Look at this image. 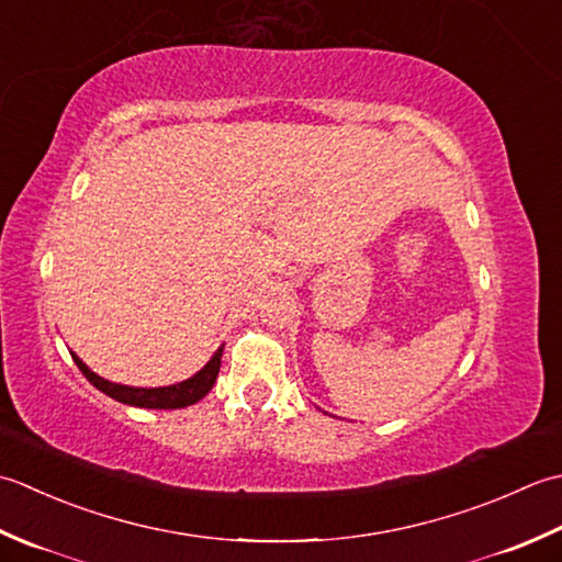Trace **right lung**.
Segmentation results:
<instances>
[{"instance_id":"right-lung-1","label":"right lung","mask_w":562,"mask_h":562,"mask_svg":"<svg viewBox=\"0 0 562 562\" xmlns=\"http://www.w3.org/2000/svg\"><path fill=\"white\" fill-rule=\"evenodd\" d=\"M221 357H223V347L215 351V357L205 363L196 375L189 378L184 383L167 385V387H131V385L104 381V378L97 375L94 371H89L82 363V359L72 353L77 369L85 373L87 381L94 385L97 391L119 400V403L135 405V407H150V409H179V407H189L193 403H199L201 397L209 395V391L215 383L217 371H221Z\"/></svg>"}]
</instances>
